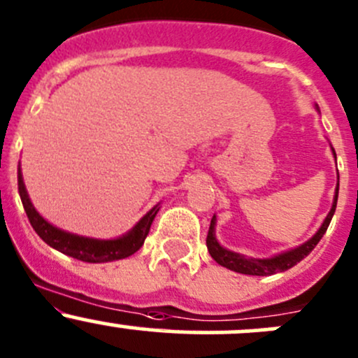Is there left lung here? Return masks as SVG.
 <instances>
[{"mask_svg":"<svg viewBox=\"0 0 358 358\" xmlns=\"http://www.w3.org/2000/svg\"><path fill=\"white\" fill-rule=\"evenodd\" d=\"M334 157H336V152H334ZM338 190H340V175H338V183H336V192H334V199H333V206H331V210L326 216L324 223L321 224V228L317 229L314 236L310 240H307L306 243L302 245L292 248V250L283 252V254H278L274 257L269 259H254V257H247V255L242 254H236V252L228 250V248L221 247L220 242L216 240V216H213L210 220V227H209V233H208V250L210 254V257L217 262L220 266L223 268L235 271V273H242V274H250V276H271V274H276V273H283L289 268H293L295 264H299L302 259H306L314 247L317 245L319 240L322 238V235L326 233L328 229L331 220H333V214L336 210V202H338Z\"/></svg>","mask_w":358,"mask_h":358,"instance_id":"obj_1","label":"left lung"}]
</instances>
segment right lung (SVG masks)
I'll use <instances>...</instances> for the list:
<instances>
[{"label": "right lung", "instance_id": "add662e5", "mask_svg": "<svg viewBox=\"0 0 358 358\" xmlns=\"http://www.w3.org/2000/svg\"><path fill=\"white\" fill-rule=\"evenodd\" d=\"M18 194H20L22 204H24L25 213H27L30 224L36 229L37 235H39L48 245L56 248V250L62 252V254L70 255V257L78 259V261L84 262H111L135 254L138 248L144 245V240L145 236H148L150 224H152L154 217H156L157 210H159V204L154 206V208L123 236H118V238L113 240H97L89 238V236L75 235V233L63 231V229L48 223V221L37 213L36 208L32 206V202H30L27 190H25L24 178H22L20 166H18Z\"/></svg>", "mask_w": 358, "mask_h": 358}]
</instances>
